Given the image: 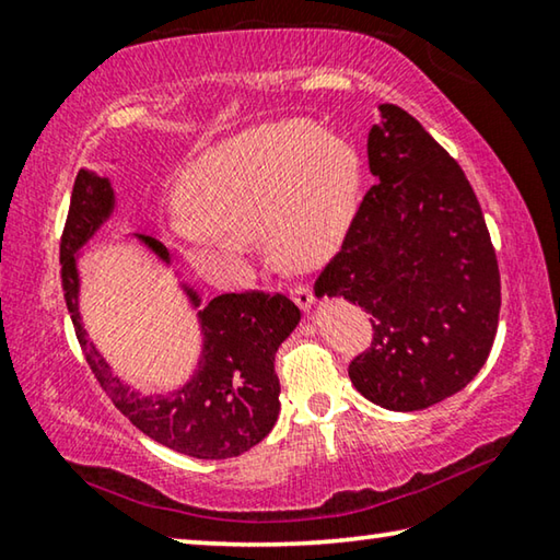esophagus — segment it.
Masks as SVG:
<instances>
[{
    "instance_id": "1",
    "label": "esophagus",
    "mask_w": 560,
    "mask_h": 560,
    "mask_svg": "<svg viewBox=\"0 0 560 560\" xmlns=\"http://www.w3.org/2000/svg\"><path fill=\"white\" fill-rule=\"evenodd\" d=\"M291 299H294V304L301 308V312H308V308L316 304L314 291L312 289H304V287H299V289L291 291Z\"/></svg>"
}]
</instances>
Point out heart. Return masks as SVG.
<instances>
[{
	"label": "heart",
	"mask_w": 560,
	"mask_h": 560,
	"mask_svg": "<svg viewBox=\"0 0 560 560\" xmlns=\"http://www.w3.org/2000/svg\"><path fill=\"white\" fill-rule=\"evenodd\" d=\"M361 162L349 141L301 119L266 121L189 159L172 179L179 221L164 232L179 259L211 281L242 271L236 236L259 234L283 271H314L357 211Z\"/></svg>",
	"instance_id": "1"
}]
</instances>
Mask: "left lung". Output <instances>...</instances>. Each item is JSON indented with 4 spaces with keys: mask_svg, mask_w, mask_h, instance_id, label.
Masks as SVG:
<instances>
[{
    "mask_svg": "<svg viewBox=\"0 0 560 560\" xmlns=\"http://www.w3.org/2000/svg\"><path fill=\"white\" fill-rule=\"evenodd\" d=\"M376 182L316 296L374 316V346L351 361L357 392L421 411L476 378L499 328L501 279L471 184L411 114L378 104L369 131Z\"/></svg>",
    "mask_w": 560,
    "mask_h": 560,
    "instance_id": "8db88e82",
    "label": "left lung"
}]
</instances>
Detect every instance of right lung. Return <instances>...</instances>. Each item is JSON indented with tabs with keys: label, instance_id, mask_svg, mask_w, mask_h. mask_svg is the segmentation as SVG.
<instances>
[{
	"label": "right lung",
	"instance_id": "obj_1",
	"mask_svg": "<svg viewBox=\"0 0 560 560\" xmlns=\"http://www.w3.org/2000/svg\"><path fill=\"white\" fill-rule=\"evenodd\" d=\"M117 211L114 184L92 168L77 174L72 203L61 236V287L72 314L77 339L112 404L141 433L184 456L221 460L242 456L269 436L279 419V378L273 357L301 322V312L287 296L221 294L203 304L199 291L174 269L164 244L152 236L129 238L174 273L176 289L197 314L201 334L199 361L179 388L141 396L102 357L82 318V259L86 244Z\"/></svg>",
	"mask_w": 560,
	"mask_h": 560
}]
</instances>
